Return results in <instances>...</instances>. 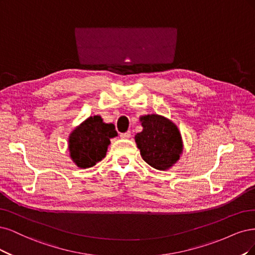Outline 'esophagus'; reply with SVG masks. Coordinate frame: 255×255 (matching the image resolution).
Wrapping results in <instances>:
<instances>
[{
	"mask_svg": "<svg viewBox=\"0 0 255 255\" xmlns=\"http://www.w3.org/2000/svg\"><path fill=\"white\" fill-rule=\"evenodd\" d=\"M120 136H121L122 138H129V137L131 136V132H130V131H127V132L121 133V134H120Z\"/></svg>",
	"mask_w": 255,
	"mask_h": 255,
	"instance_id": "esophagus-1",
	"label": "esophagus"
}]
</instances>
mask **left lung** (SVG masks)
<instances>
[{
  "label": "left lung",
  "instance_id": "obj_1",
  "mask_svg": "<svg viewBox=\"0 0 255 255\" xmlns=\"http://www.w3.org/2000/svg\"><path fill=\"white\" fill-rule=\"evenodd\" d=\"M142 132L134 136L143 160L155 169L166 170L180 159L183 150L181 133L170 120L158 114L141 117Z\"/></svg>",
  "mask_w": 255,
  "mask_h": 255
}]
</instances>
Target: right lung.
I'll return each mask as SVG.
<instances>
[{
  "mask_svg": "<svg viewBox=\"0 0 255 255\" xmlns=\"http://www.w3.org/2000/svg\"><path fill=\"white\" fill-rule=\"evenodd\" d=\"M117 135L114 125L106 124L100 116L88 118L69 136L72 161L80 168L94 166L106 157L110 138Z\"/></svg>",
  "mask_w": 255,
  "mask_h": 255,
  "instance_id": "right-lung-1",
  "label": "right lung"
}]
</instances>
